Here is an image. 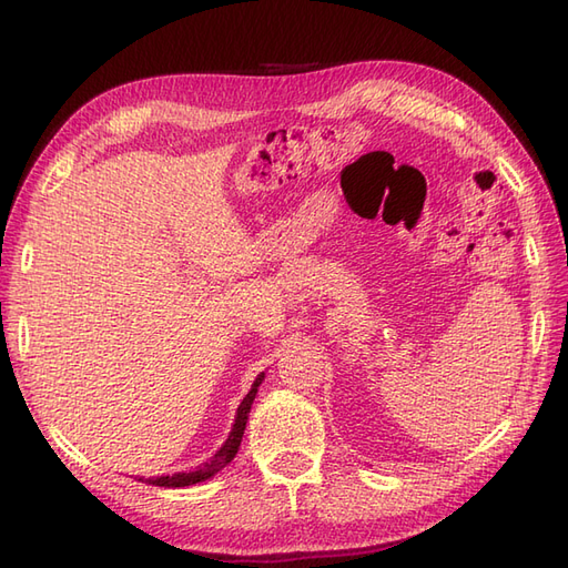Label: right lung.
Listing matches in <instances>:
<instances>
[{
	"label": "right lung",
	"instance_id": "add662e5",
	"mask_svg": "<svg viewBox=\"0 0 568 568\" xmlns=\"http://www.w3.org/2000/svg\"><path fill=\"white\" fill-rule=\"evenodd\" d=\"M263 377H266V373H261L254 379L252 389H248V394L242 399L240 408H236V416H234V424H232V430L227 435V440H224L220 450L213 457H210V463H203L201 467L193 469V471H176V474H171V477H169V474H166V477H150V479L140 477V481L152 484V486H164V489H181V486H193V484H201V481H205L210 477H215V474L222 467H227L232 459H234L236 450H240V445H242V435H244V428H246L248 412H252V404L256 399V392L261 387Z\"/></svg>",
	"mask_w": 568,
	"mask_h": 568
}]
</instances>
